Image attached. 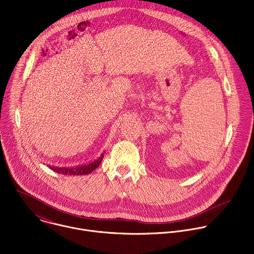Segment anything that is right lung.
<instances>
[{"instance_id": "obj_1", "label": "right lung", "mask_w": 254, "mask_h": 254, "mask_svg": "<svg viewBox=\"0 0 254 254\" xmlns=\"http://www.w3.org/2000/svg\"><path fill=\"white\" fill-rule=\"evenodd\" d=\"M104 158V153H102L97 159L78 166H73V167H59V166H51L47 165L51 170H53L56 173L63 174V175H87L92 173L102 162Z\"/></svg>"}]
</instances>
